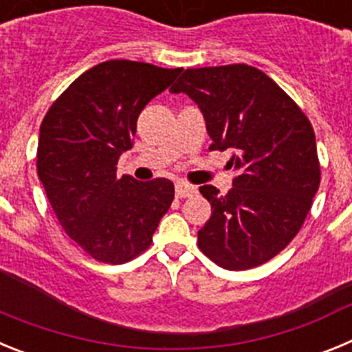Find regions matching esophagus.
I'll return each instance as SVG.
<instances>
[{
	"mask_svg": "<svg viewBox=\"0 0 352 352\" xmlns=\"http://www.w3.org/2000/svg\"><path fill=\"white\" fill-rule=\"evenodd\" d=\"M195 192H197V188H195L194 185H190V183H185V182L176 183V197L179 199L190 197V195H194Z\"/></svg>",
	"mask_w": 352,
	"mask_h": 352,
	"instance_id": "1",
	"label": "esophagus"
}]
</instances>
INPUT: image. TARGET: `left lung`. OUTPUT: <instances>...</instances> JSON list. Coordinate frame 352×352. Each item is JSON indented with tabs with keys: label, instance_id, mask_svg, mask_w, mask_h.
<instances>
[{
	"label": "left lung",
	"instance_id": "left-lung-1",
	"mask_svg": "<svg viewBox=\"0 0 352 352\" xmlns=\"http://www.w3.org/2000/svg\"><path fill=\"white\" fill-rule=\"evenodd\" d=\"M170 93L199 105L210 149L234 151L231 190L199 188L211 204L199 248L232 272L264 264L298 234L321 183L309 118L275 80L243 63L188 68Z\"/></svg>",
	"mask_w": 352,
	"mask_h": 352
}]
</instances>
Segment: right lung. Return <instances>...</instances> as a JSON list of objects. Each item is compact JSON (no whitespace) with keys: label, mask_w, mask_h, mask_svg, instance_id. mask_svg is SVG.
Masks as SVG:
<instances>
[{"label":"right lung","mask_w":352,"mask_h":352,"mask_svg":"<svg viewBox=\"0 0 352 352\" xmlns=\"http://www.w3.org/2000/svg\"><path fill=\"white\" fill-rule=\"evenodd\" d=\"M182 68L111 60L61 93L40 125L36 170L56 217L80 248L107 264L132 261L151 245L174 199L173 182L116 176L138 118Z\"/></svg>","instance_id":"1"}]
</instances>
